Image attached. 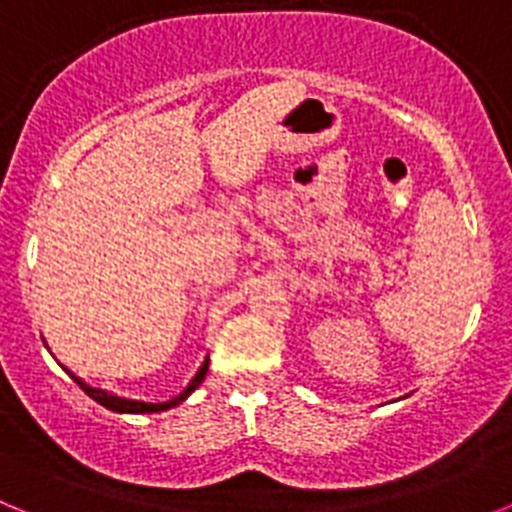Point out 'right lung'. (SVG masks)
<instances>
[{
  "mask_svg": "<svg viewBox=\"0 0 512 512\" xmlns=\"http://www.w3.org/2000/svg\"><path fill=\"white\" fill-rule=\"evenodd\" d=\"M69 374H71V372H69ZM205 374H207V359H205V364L200 366V372L194 374L192 382L187 384V390H184L182 395H176L174 400H169V402H140V400H125V397L110 395V392L97 390V387H89V384H84V382H81L79 377H74V374H71V377H74V382L79 384L81 390L87 392V395L92 397V400H97L99 405H104V408H107V410H115V413H161V410L176 408V405H179V402L187 400V397L192 395V392L197 390V387H200L202 379H205Z\"/></svg>",
  "mask_w": 512,
  "mask_h": 512,
  "instance_id": "obj_1",
  "label": "right lung"
}]
</instances>
